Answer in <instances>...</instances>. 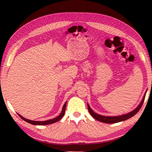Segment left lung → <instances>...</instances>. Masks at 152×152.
Wrapping results in <instances>:
<instances>
[{"label":"left lung","mask_w":152,"mask_h":152,"mask_svg":"<svg viewBox=\"0 0 152 152\" xmlns=\"http://www.w3.org/2000/svg\"><path fill=\"white\" fill-rule=\"evenodd\" d=\"M145 95H144V96L143 98L142 101H141V103L140 105L136 108V109L133 110L131 113H129L126 115H121V116H117V117H106V116H102V115H98L96 113H95L93 110H92L91 107H90L89 105L88 104V109L89 113H91V115L95 119H96L99 121L102 122V123H118V122H121V121H125L129 118L132 117L133 116L137 113L139 110H140L141 107H142V104L144 102V100H145Z\"/></svg>","instance_id":"8db88e82"}]
</instances>
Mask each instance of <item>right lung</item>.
<instances>
[{
    "mask_svg": "<svg viewBox=\"0 0 152 152\" xmlns=\"http://www.w3.org/2000/svg\"><path fill=\"white\" fill-rule=\"evenodd\" d=\"M66 102H65V104H64V107L62 108V111H61V114L59 115L58 117L54 118V119H50V120H48V121H31L29 119H25V118L23 117L21 115H20L19 114H18L19 115V117L21 118L23 120L25 121L31 123V124L32 125H49V124H51V123H56L59 120H60L61 118L64 117V113H65L66 111Z\"/></svg>",
    "mask_w": 152,
    "mask_h": 152,
    "instance_id": "1",
    "label": "right lung"
}]
</instances>
